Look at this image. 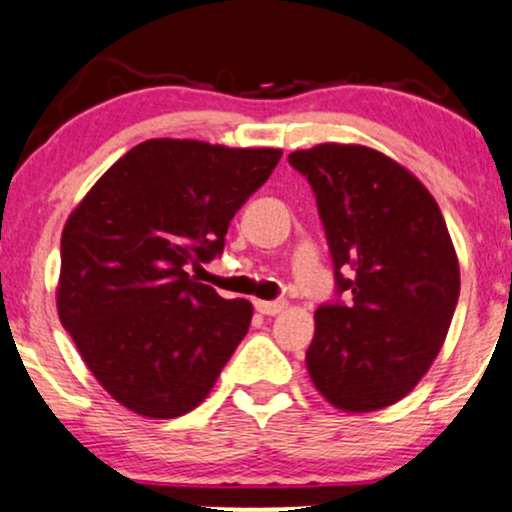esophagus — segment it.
<instances>
[{
	"label": "esophagus",
	"mask_w": 512,
	"mask_h": 512,
	"mask_svg": "<svg viewBox=\"0 0 512 512\" xmlns=\"http://www.w3.org/2000/svg\"><path fill=\"white\" fill-rule=\"evenodd\" d=\"M255 308L262 315H279L286 308V301H255Z\"/></svg>",
	"instance_id": "34e87169"
}]
</instances>
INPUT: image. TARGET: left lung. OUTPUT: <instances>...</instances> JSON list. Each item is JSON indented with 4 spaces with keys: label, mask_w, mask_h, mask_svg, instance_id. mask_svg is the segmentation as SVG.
<instances>
[{
    "label": "left lung",
    "mask_w": 512,
    "mask_h": 512,
    "mask_svg": "<svg viewBox=\"0 0 512 512\" xmlns=\"http://www.w3.org/2000/svg\"><path fill=\"white\" fill-rule=\"evenodd\" d=\"M334 264L305 363L322 397L375 411L409 395L448 334L460 264L436 199L409 170L354 144L293 151Z\"/></svg>",
    "instance_id": "obj_1"
}]
</instances>
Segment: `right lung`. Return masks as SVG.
Wrapping results in <instances>:
<instances>
[{
    "label": "right lung",
    "instance_id": "right-lung-1",
    "mask_svg": "<svg viewBox=\"0 0 512 512\" xmlns=\"http://www.w3.org/2000/svg\"><path fill=\"white\" fill-rule=\"evenodd\" d=\"M279 149L149 139L69 216L57 310L88 370L122 407L175 419L209 395L248 334L252 305L187 274L226 245Z\"/></svg>",
    "mask_w": 512,
    "mask_h": 512
}]
</instances>
